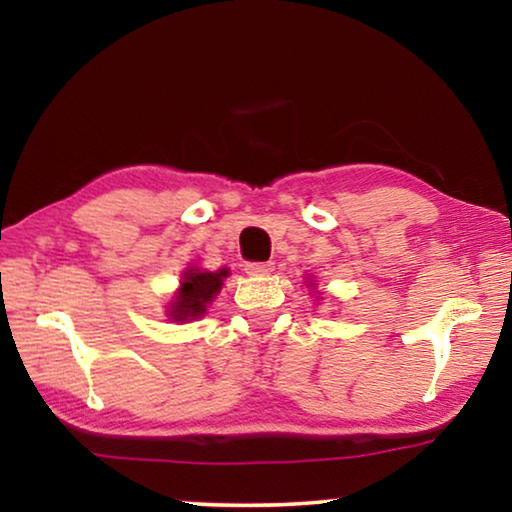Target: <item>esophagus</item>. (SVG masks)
Masks as SVG:
<instances>
[{"instance_id":"34e87169","label":"esophagus","mask_w":512,"mask_h":512,"mask_svg":"<svg viewBox=\"0 0 512 512\" xmlns=\"http://www.w3.org/2000/svg\"><path fill=\"white\" fill-rule=\"evenodd\" d=\"M273 268H275L273 262H253V264H246L244 271L253 277H262V275H271Z\"/></svg>"}]
</instances>
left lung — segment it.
Listing matches in <instances>:
<instances>
[{
  "instance_id": "left-lung-1",
  "label": "left lung",
  "mask_w": 512,
  "mask_h": 512,
  "mask_svg": "<svg viewBox=\"0 0 512 512\" xmlns=\"http://www.w3.org/2000/svg\"><path fill=\"white\" fill-rule=\"evenodd\" d=\"M305 280L309 282V284H307V289H309L311 293H316V289H314V284H316V280H311V275H307V277H305ZM318 296H323V293H316V300H318Z\"/></svg>"
}]
</instances>
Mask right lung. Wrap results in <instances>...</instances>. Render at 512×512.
Listing matches in <instances>:
<instances>
[{"mask_svg": "<svg viewBox=\"0 0 512 512\" xmlns=\"http://www.w3.org/2000/svg\"><path fill=\"white\" fill-rule=\"evenodd\" d=\"M228 275V268L205 271V268H198L194 264L187 266L180 273V287L173 291V298L167 307V318L178 325L203 318L207 314V307L219 296L223 280Z\"/></svg>", "mask_w": 512, "mask_h": 512, "instance_id": "add662e5", "label": "right lung"}]
</instances>
